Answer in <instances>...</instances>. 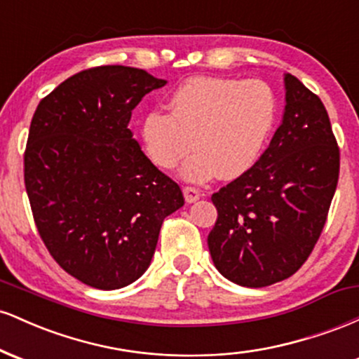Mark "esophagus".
<instances>
[{
  "label": "esophagus",
  "mask_w": 359,
  "mask_h": 359,
  "mask_svg": "<svg viewBox=\"0 0 359 359\" xmlns=\"http://www.w3.org/2000/svg\"><path fill=\"white\" fill-rule=\"evenodd\" d=\"M184 197H185V201H187L189 204L196 203V201L201 197V191H199V189H196V187H191V185H185V187H184Z\"/></svg>",
  "instance_id": "34e87169"
}]
</instances>
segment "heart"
Segmentation results:
<instances>
[{
	"label": "heart",
	"mask_w": 359,
	"mask_h": 359,
	"mask_svg": "<svg viewBox=\"0 0 359 359\" xmlns=\"http://www.w3.org/2000/svg\"><path fill=\"white\" fill-rule=\"evenodd\" d=\"M168 114L154 109L140 125L148 158L162 170H172L196 148L182 167L189 180L214 174L236 179L257 163L275 121L277 97L259 79L192 77L168 97Z\"/></svg>",
	"instance_id": "heart-1"
}]
</instances>
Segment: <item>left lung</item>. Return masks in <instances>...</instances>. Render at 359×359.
<instances>
[{"label": "left lung", "instance_id": "left-lung-1", "mask_svg": "<svg viewBox=\"0 0 359 359\" xmlns=\"http://www.w3.org/2000/svg\"><path fill=\"white\" fill-rule=\"evenodd\" d=\"M285 90V113L269 148L211 197L212 262L243 287L271 285L306 263L339 179V147L323 101L292 74Z\"/></svg>", "mask_w": 359, "mask_h": 359}]
</instances>
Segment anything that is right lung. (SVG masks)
<instances>
[{
    "mask_svg": "<svg viewBox=\"0 0 359 359\" xmlns=\"http://www.w3.org/2000/svg\"><path fill=\"white\" fill-rule=\"evenodd\" d=\"M167 81L101 65L74 74L36 106L25 187L52 258L86 285L114 290L145 273L162 222L184 205L179 184L143 154L131 111Z\"/></svg>",
    "mask_w": 359,
    "mask_h": 359,
    "instance_id": "right-lung-1",
    "label": "right lung"
}]
</instances>
